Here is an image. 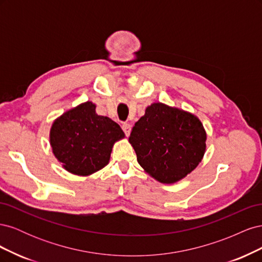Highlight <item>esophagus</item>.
Here are the masks:
<instances>
[{"instance_id": "obj_1", "label": "esophagus", "mask_w": 262, "mask_h": 262, "mask_svg": "<svg viewBox=\"0 0 262 262\" xmlns=\"http://www.w3.org/2000/svg\"><path fill=\"white\" fill-rule=\"evenodd\" d=\"M122 130L125 133V136L129 137L130 132H131V124L130 123H123L122 124Z\"/></svg>"}]
</instances>
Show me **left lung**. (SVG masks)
I'll list each match as a JSON object with an SVG mask.
<instances>
[{
	"instance_id": "obj_1",
	"label": "left lung",
	"mask_w": 262,
	"mask_h": 262,
	"mask_svg": "<svg viewBox=\"0 0 262 262\" xmlns=\"http://www.w3.org/2000/svg\"><path fill=\"white\" fill-rule=\"evenodd\" d=\"M138 163L162 184H175L200 164L207 132L193 114L163 102L146 107L129 138Z\"/></svg>"
}]
</instances>
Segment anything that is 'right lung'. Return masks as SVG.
<instances>
[{
    "instance_id": "1",
    "label": "right lung",
    "mask_w": 262,
    "mask_h": 262,
    "mask_svg": "<svg viewBox=\"0 0 262 262\" xmlns=\"http://www.w3.org/2000/svg\"><path fill=\"white\" fill-rule=\"evenodd\" d=\"M124 138L120 125L96 114L87 100L69 109L53 121L49 141L62 167L76 176H90L108 165L116 142Z\"/></svg>"
}]
</instances>
